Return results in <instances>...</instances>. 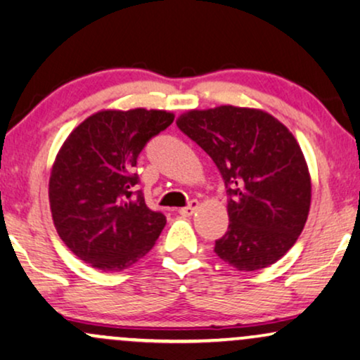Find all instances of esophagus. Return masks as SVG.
I'll return each mask as SVG.
<instances>
[{"instance_id": "obj_1", "label": "esophagus", "mask_w": 360, "mask_h": 360, "mask_svg": "<svg viewBox=\"0 0 360 360\" xmlns=\"http://www.w3.org/2000/svg\"><path fill=\"white\" fill-rule=\"evenodd\" d=\"M199 207V201H196V199H193L191 202H189L188 206L186 207H181L179 210V214H183V216H191L194 211H196Z\"/></svg>"}]
</instances>
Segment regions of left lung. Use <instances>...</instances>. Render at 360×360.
<instances>
[{
  "label": "left lung",
  "instance_id": "obj_1",
  "mask_svg": "<svg viewBox=\"0 0 360 360\" xmlns=\"http://www.w3.org/2000/svg\"><path fill=\"white\" fill-rule=\"evenodd\" d=\"M177 127L213 159L228 193V231L214 251L240 271L266 268L295 245L310 211L311 181L293 134L259 109L188 110Z\"/></svg>",
  "mask_w": 360,
  "mask_h": 360
}]
</instances>
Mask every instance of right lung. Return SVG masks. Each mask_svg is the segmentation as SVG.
I'll use <instances>...</instances> for the list:
<instances>
[{
  "label": "right lung",
  "mask_w": 360,
  "mask_h": 360,
  "mask_svg": "<svg viewBox=\"0 0 360 360\" xmlns=\"http://www.w3.org/2000/svg\"><path fill=\"white\" fill-rule=\"evenodd\" d=\"M166 110L95 112L65 139L50 172L56 233L67 248L101 271H122L149 253L166 216L149 210L134 167L150 137L167 129Z\"/></svg>",
  "instance_id": "obj_1"
}]
</instances>
